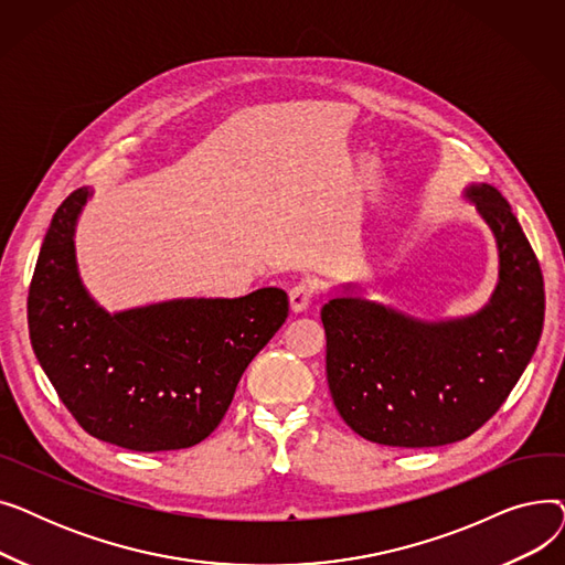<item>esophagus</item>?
Listing matches in <instances>:
<instances>
[{
	"label": "esophagus",
	"mask_w": 565,
	"mask_h": 565,
	"mask_svg": "<svg viewBox=\"0 0 565 565\" xmlns=\"http://www.w3.org/2000/svg\"><path fill=\"white\" fill-rule=\"evenodd\" d=\"M288 300H290V309L295 313H302L309 309L311 300H313V286L307 284V281H300L295 284L290 290H288Z\"/></svg>",
	"instance_id": "esophagus-1"
}]
</instances>
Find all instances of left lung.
<instances>
[{
    "instance_id": "left-lung-1",
    "label": "left lung",
    "mask_w": 565,
    "mask_h": 565,
    "mask_svg": "<svg viewBox=\"0 0 565 565\" xmlns=\"http://www.w3.org/2000/svg\"><path fill=\"white\" fill-rule=\"evenodd\" d=\"M462 196L497 243L488 305L424 320L345 284L320 311L334 405L354 433L384 447H441L479 430L509 398L543 332V273L509 201L488 183H469Z\"/></svg>"
}]
</instances>
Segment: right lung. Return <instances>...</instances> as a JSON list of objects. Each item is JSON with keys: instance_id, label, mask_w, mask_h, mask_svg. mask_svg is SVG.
Instances as JSON below:
<instances>
[{"instance_id": "1", "label": "right lung", "mask_w": 565, "mask_h": 565, "mask_svg": "<svg viewBox=\"0 0 565 565\" xmlns=\"http://www.w3.org/2000/svg\"><path fill=\"white\" fill-rule=\"evenodd\" d=\"M92 188L50 222L26 298L29 339L77 424L130 451L188 449L211 435L237 382L288 318L281 288L181 298L109 313L82 284L75 228Z\"/></svg>"}]
</instances>
